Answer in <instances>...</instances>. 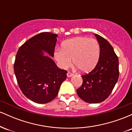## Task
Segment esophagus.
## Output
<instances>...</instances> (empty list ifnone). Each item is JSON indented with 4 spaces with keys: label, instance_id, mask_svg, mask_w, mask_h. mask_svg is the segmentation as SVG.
<instances>
[{
    "label": "esophagus",
    "instance_id": "1",
    "mask_svg": "<svg viewBox=\"0 0 132 132\" xmlns=\"http://www.w3.org/2000/svg\"><path fill=\"white\" fill-rule=\"evenodd\" d=\"M73 76V74H72V72H68V73H67V76L68 77H71V76Z\"/></svg>",
    "mask_w": 132,
    "mask_h": 132
}]
</instances>
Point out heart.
<instances>
[{
  "label": "heart",
  "mask_w": 132,
  "mask_h": 132,
  "mask_svg": "<svg viewBox=\"0 0 132 132\" xmlns=\"http://www.w3.org/2000/svg\"><path fill=\"white\" fill-rule=\"evenodd\" d=\"M101 48L97 40L86 37L68 40L62 44L61 49H57L54 56L59 66L66 69L74 64L82 72H89L97 64Z\"/></svg>",
  "instance_id": "1"
}]
</instances>
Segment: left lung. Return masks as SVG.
I'll list each match as a JSON object with an SVG mask.
<instances>
[{
	"label": "left lung",
	"instance_id": "obj_1",
	"mask_svg": "<svg viewBox=\"0 0 132 132\" xmlns=\"http://www.w3.org/2000/svg\"><path fill=\"white\" fill-rule=\"evenodd\" d=\"M101 48L99 61L89 73L82 75V84L76 90L82 101L90 104L105 101L114 88L119 76V59L105 38L95 34Z\"/></svg>",
	"mask_w": 132,
	"mask_h": 132
}]
</instances>
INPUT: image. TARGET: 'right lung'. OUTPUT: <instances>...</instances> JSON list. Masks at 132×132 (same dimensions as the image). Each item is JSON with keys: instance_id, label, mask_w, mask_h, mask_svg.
<instances>
[{"instance_id": "obj_1", "label": "right lung", "mask_w": 132, "mask_h": 132, "mask_svg": "<svg viewBox=\"0 0 132 132\" xmlns=\"http://www.w3.org/2000/svg\"><path fill=\"white\" fill-rule=\"evenodd\" d=\"M57 36L50 32L39 33L23 44L15 56L13 68L20 89L38 104L53 101L67 77V71L60 69L42 52L54 56Z\"/></svg>"}]
</instances>
